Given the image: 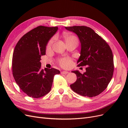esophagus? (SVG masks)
Wrapping results in <instances>:
<instances>
[{"label": "esophagus", "instance_id": "1", "mask_svg": "<svg viewBox=\"0 0 128 128\" xmlns=\"http://www.w3.org/2000/svg\"><path fill=\"white\" fill-rule=\"evenodd\" d=\"M68 72L67 71H62L61 72V74H68Z\"/></svg>", "mask_w": 128, "mask_h": 128}]
</instances>
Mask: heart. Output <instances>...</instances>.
Here are the masks:
<instances>
[{
  "instance_id": "b5f03b06",
  "label": "heart",
  "mask_w": 128,
  "mask_h": 128,
  "mask_svg": "<svg viewBox=\"0 0 128 128\" xmlns=\"http://www.w3.org/2000/svg\"><path fill=\"white\" fill-rule=\"evenodd\" d=\"M63 38L66 44L72 43V42H76V43H77V42H78V40H77V37L75 36L72 35V34H64L63 35ZM53 42L54 38L52 39L48 42V47L51 46ZM59 63L62 67L64 68H67L70 66L71 64V60L69 58H63V59H61L59 60Z\"/></svg>"
}]
</instances>
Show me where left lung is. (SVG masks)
<instances>
[{"label": "left lung", "instance_id": "1", "mask_svg": "<svg viewBox=\"0 0 128 128\" xmlns=\"http://www.w3.org/2000/svg\"><path fill=\"white\" fill-rule=\"evenodd\" d=\"M66 29L77 34L80 42V56L77 66H87L83 74L78 70L72 71L77 76L70 86L80 96L92 97L106 88L113 77V56L110 46L89 27L65 26Z\"/></svg>", "mask_w": 128, "mask_h": 128}]
</instances>
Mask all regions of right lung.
<instances>
[{"label":"right lung","instance_id":"1","mask_svg":"<svg viewBox=\"0 0 128 128\" xmlns=\"http://www.w3.org/2000/svg\"><path fill=\"white\" fill-rule=\"evenodd\" d=\"M58 26H38L27 32L15 46L12 59V71L15 82L29 96L38 98L51 91L54 76L60 74L55 68H41V56L45 55L50 39Z\"/></svg>","mask_w":128,"mask_h":128}]
</instances>
